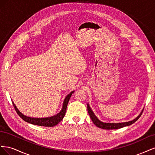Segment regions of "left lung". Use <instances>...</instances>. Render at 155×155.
<instances>
[{
	"instance_id": "1",
	"label": "left lung",
	"mask_w": 155,
	"mask_h": 155,
	"mask_svg": "<svg viewBox=\"0 0 155 155\" xmlns=\"http://www.w3.org/2000/svg\"><path fill=\"white\" fill-rule=\"evenodd\" d=\"M87 110L89 114V116H90L91 118L92 121H93V123L97 127H98L99 128L103 129H118L124 127L126 126H129L131 124H134L136 121H137L138 118L140 117V116L142 115L143 110L140 112V114L137 117V118H134V120L129 121H126V122H121V123H106V122H103V121H100L99 119L97 118V116L95 115V114L94 113V112L91 109V108L90 107V105L88 104H87Z\"/></svg>"
}]
</instances>
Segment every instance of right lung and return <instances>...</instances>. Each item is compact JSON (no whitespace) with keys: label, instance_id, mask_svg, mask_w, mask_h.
<instances>
[{"label":"right lung","instance_id":"right-lung-1","mask_svg":"<svg viewBox=\"0 0 155 155\" xmlns=\"http://www.w3.org/2000/svg\"><path fill=\"white\" fill-rule=\"evenodd\" d=\"M74 92V91H72L71 92H70L66 97H65L64 100L63 101L62 109L59 113L52 116L46 117V118H32V117L27 116L25 114H23L21 112L19 111V110L17 109L16 105L13 103V101H12V103H13V107L15 108V109L17 112V113L23 120H25V121H26V122L30 123L33 125H39V126L54 127L57 124H58L60 121L63 119L65 113H66L68 103L69 101L70 97H71L72 94Z\"/></svg>","mask_w":155,"mask_h":155}]
</instances>
